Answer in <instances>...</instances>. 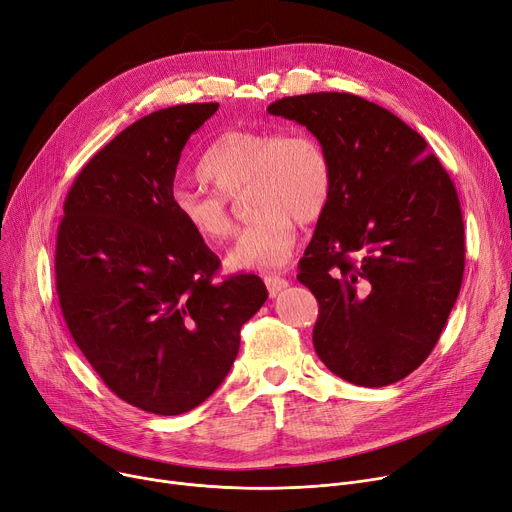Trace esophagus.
Wrapping results in <instances>:
<instances>
[{"label":"esophagus","instance_id":"esophagus-1","mask_svg":"<svg viewBox=\"0 0 512 512\" xmlns=\"http://www.w3.org/2000/svg\"><path fill=\"white\" fill-rule=\"evenodd\" d=\"M264 285H266L270 295H277V293H281L283 289L289 287V281L283 279V277H270L268 275V277H264Z\"/></svg>","mask_w":512,"mask_h":512}]
</instances>
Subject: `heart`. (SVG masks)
I'll return each mask as SVG.
<instances>
[{
	"label": "heart",
	"instance_id": "1",
	"mask_svg": "<svg viewBox=\"0 0 512 512\" xmlns=\"http://www.w3.org/2000/svg\"><path fill=\"white\" fill-rule=\"evenodd\" d=\"M198 173L217 194L177 186L171 204L177 219L206 244H221L235 231L229 200L250 190V210L260 221L229 250L225 260L233 270L283 266L297 244V223H316L333 194L326 148L299 130H227L208 146Z\"/></svg>",
	"mask_w": 512,
	"mask_h": 512
}]
</instances>
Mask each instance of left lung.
<instances>
[{
  "mask_svg": "<svg viewBox=\"0 0 512 512\" xmlns=\"http://www.w3.org/2000/svg\"><path fill=\"white\" fill-rule=\"evenodd\" d=\"M266 111L306 126L333 163L297 275L318 299L314 349L357 386L399 382L432 353L463 283L453 179L422 136L362 97L310 93Z\"/></svg>",
  "mask_w": 512,
  "mask_h": 512,
  "instance_id": "1",
  "label": "left lung"
}]
</instances>
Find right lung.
Returning a JSON list of instances; mask_svg holds the SVG:
<instances>
[{
	"label": "right lung",
	"instance_id": "add662e5",
	"mask_svg": "<svg viewBox=\"0 0 512 512\" xmlns=\"http://www.w3.org/2000/svg\"><path fill=\"white\" fill-rule=\"evenodd\" d=\"M217 109L175 105L119 132L74 179L57 229L55 289L70 335L111 393L157 415L215 393L239 330L268 297L256 275L215 281L221 260L171 204L182 150Z\"/></svg>",
	"mask_w": 512,
	"mask_h": 512
}]
</instances>
